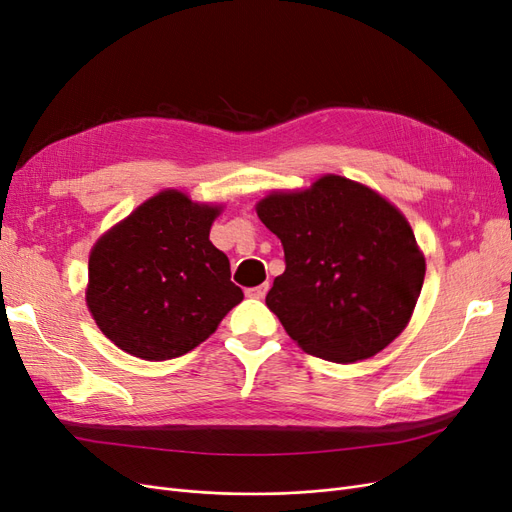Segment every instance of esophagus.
Masks as SVG:
<instances>
[{
  "instance_id": "esophagus-1",
  "label": "esophagus",
  "mask_w": 512,
  "mask_h": 512,
  "mask_svg": "<svg viewBox=\"0 0 512 512\" xmlns=\"http://www.w3.org/2000/svg\"><path fill=\"white\" fill-rule=\"evenodd\" d=\"M267 290H269V284L265 282V284H260V286H256V288H247L245 294H247V297H250V299H262V297H265V294H267Z\"/></svg>"
}]
</instances>
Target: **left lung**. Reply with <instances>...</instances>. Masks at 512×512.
Listing matches in <instances>:
<instances>
[{"label": "left lung", "mask_w": 512, "mask_h": 512, "mask_svg": "<svg viewBox=\"0 0 512 512\" xmlns=\"http://www.w3.org/2000/svg\"><path fill=\"white\" fill-rule=\"evenodd\" d=\"M256 213L280 237L286 271L267 307L309 354L356 363L408 327L425 280V254L389 198L342 175L273 190Z\"/></svg>", "instance_id": "1"}]
</instances>
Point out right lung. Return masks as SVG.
<instances>
[{
  "label": "right lung",
  "mask_w": 512,
  "mask_h": 512,
  "mask_svg": "<svg viewBox=\"0 0 512 512\" xmlns=\"http://www.w3.org/2000/svg\"><path fill=\"white\" fill-rule=\"evenodd\" d=\"M224 203L166 188L108 228L89 252L85 301L111 342L143 361L194 350L243 301L209 241Z\"/></svg>",
  "instance_id": "obj_1"
}]
</instances>
